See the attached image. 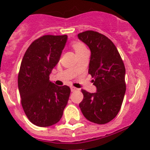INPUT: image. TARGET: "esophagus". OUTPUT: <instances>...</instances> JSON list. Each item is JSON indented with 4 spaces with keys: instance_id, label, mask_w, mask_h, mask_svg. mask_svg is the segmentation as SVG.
I'll list each match as a JSON object with an SVG mask.
<instances>
[{
    "instance_id": "1",
    "label": "esophagus",
    "mask_w": 150,
    "mask_h": 150,
    "mask_svg": "<svg viewBox=\"0 0 150 150\" xmlns=\"http://www.w3.org/2000/svg\"><path fill=\"white\" fill-rule=\"evenodd\" d=\"M78 88H75V87L71 86V91H76V90H78Z\"/></svg>"
}]
</instances>
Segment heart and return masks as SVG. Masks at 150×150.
<instances>
[{
    "label": "heart",
    "instance_id": "heart-1",
    "mask_svg": "<svg viewBox=\"0 0 150 150\" xmlns=\"http://www.w3.org/2000/svg\"><path fill=\"white\" fill-rule=\"evenodd\" d=\"M72 47H73L74 50H75V53H80V52L82 51L83 50L86 49V48L85 45H84L82 42H75L72 43Z\"/></svg>",
    "mask_w": 150,
    "mask_h": 150
}]
</instances>
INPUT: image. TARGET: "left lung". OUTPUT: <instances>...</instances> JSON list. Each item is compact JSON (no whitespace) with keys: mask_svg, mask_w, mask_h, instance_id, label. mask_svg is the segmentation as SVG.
Listing matches in <instances>:
<instances>
[{"mask_svg":"<svg viewBox=\"0 0 150 150\" xmlns=\"http://www.w3.org/2000/svg\"><path fill=\"white\" fill-rule=\"evenodd\" d=\"M78 36L91 50L88 74L97 87L95 93L81 90L83 99L80 108L88 121L106 124L117 117L122 104L126 91L124 62L114 43L105 35L86 30Z\"/></svg>","mask_w":150,"mask_h":150,"instance_id":"left-lung-1","label":"left lung"}]
</instances>
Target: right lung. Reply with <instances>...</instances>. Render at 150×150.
Returning <instances> with one entry per match:
<instances>
[{"instance_id": "1", "label": "right lung", "mask_w": 150, "mask_h": 150, "mask_svg": "<svg viewBox=\"0 0 150 150\" xmlns=\"http://www.w3.org/2000/svg\"><path fill=\"white\" fill-rule=\"evenodd\" d=\"M67 40V35L41 36L30 45L20 64L18 88L22 106L30 122L39 127L57 123L69 100L70 88L49 80Z\"/></svg>"}]
</instances>
